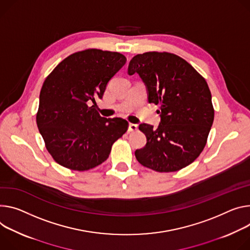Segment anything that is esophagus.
Returning <instances> with one entry per match:
<instances>
[{"label": "esophagus", "instance_id": "34e87169", "mask_svg": "<svg viewBox=\"0 0 250 250\" xmlns=\"http://www.w3.org/2000/svg\"><path fill=\"white\" fill-rule=\"evenodd\" d=\"M135 130H138V125H135V124H129V125H128V131L133 132V131H135Z\"/></svg>", "mask_w": 250, "mask_h": 250}]
</instances>
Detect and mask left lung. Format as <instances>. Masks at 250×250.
<instances>
[{
	"instance_id": "1",
	"label": "left lung",
	"mask_w": 250,
	"mask_h": 250,
	"mask_svg": "<svg viewBox=\"0 0 250 250\" xmlns=\"http://www.w3.org/2000/svg\"><path fill=\"white\" fill-rule=\"evenodd\" d=\"M138 73L147 87L148 102L162 118L156 128L142 124L147 140L134 152L138 162L158 172H173L193 163L207 145L214 120L208 83L186 60L167 52L134 56L128 75Z\"/></svg>"
}]
</instances>
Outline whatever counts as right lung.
<instances>
[{
  "label": "right lung",
  "mask_w": 250,
  "mask_h": 250,
  "mask_svg": "<svg viewBox=\"0 0 250 250\" xmlns=\"http://www.w3.org/2000/svg\"><path fill=\"white\" fill-rule=\"evenodd\" d=\"M126 58L117 52L87 49L62 60L44 80L37 125L54 161L72 170L92 169L109 155L128 128L122 118L100 116L95 105Z\"/></svg>",
  "instance_id": "right-lung-1"
}]
</instances>
